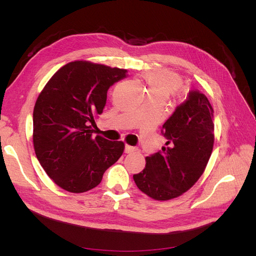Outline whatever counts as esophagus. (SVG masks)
<instances>
[{
	"instance_id": "34e87169",
	"label": "esophagus",
	"mask_w": 256,
	"mask_h": 256,
	"mask_svg": "<svg viewBox=\"0 0 256 256\" xmlns=\"http://www.w3.org/2000/svg\"><path fill=\"white\" fill-rule=\"evenodd\" d=\"M134 150H136V147H134V146H130V145L125 146V152L126 154H131V152H134Z\"/></svg>"
}]
</instances>
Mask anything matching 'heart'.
<instances>
[{
  "label": "heart",
  "mask_w": 256,
  "mask_h": 256,
  "mask_svg": "<svg viewBox=\"0 0 256 256\" xmlns=\"http://www.w3.org/2000/svg\"><path fill=\"white\" fill-rule=\"evenodd\" d=\"M143 79L147 84L148 96L168 99L180 86V79L173 74L164 72H150L143 74Z\"/></svg>",
  "instance_id": "obj_1"
}]
</instances>
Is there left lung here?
I'll list each match as a JSON object with an SVG mask.
<instances>
[{"label":"left lung","instance_id":"1","mask_svg":"<svg viewBox=\"0 0 256 256\" xmlns=\"http://www.w3.org/2000/svg\"><path fill=\"white\" fill-rule=\"evenodd\" d=\"M214 110L207 97L191 90L162 126V150L146 157L142 172L134 175L138 188L157 200L182 196L204 173L214 148Z\"/></svg>","mask_w":256,"mask_h":256}]
</instances>
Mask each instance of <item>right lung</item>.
Masks as SVG:
<instances>
[{
    "label": "right lung",
    "mask_w": 256,
    "mask_h": 256,
    "mask_svg": "<svg viewBox=\"0 0 256 256\" xmlns=\"http://www.w3.org/2000/svg\"><path fill=\"white\" fill-rule=\"evenodd\" d=\"M126 69L74 60L52 76L33 112V144L44 172L58 187L82 193L98 186L125 150L122 141L92 136L110 86Z\"/></svg>",
    "instance_id": "obj_1"
}]
</instances>
